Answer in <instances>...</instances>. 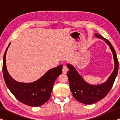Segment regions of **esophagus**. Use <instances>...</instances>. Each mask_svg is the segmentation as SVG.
<instances>
[{
  "mask_svg": "<svg viewBox=\"0 0 120 120\" xmlns=\"http://www.w3.org/2000/svg\"><path fill=\"white\" fill-rule=\"evenodd\" d=\"M68 71V68L66 67V66H64L63 68V73L64 74H66V73H67Z\"/></svg>",
  "mask_w": 120,
  "mask_h": 120,
  "instance_id": "esophagus-1",
  "label": "esophagus"
}]
</instances>
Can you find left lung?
Masks as SVG:
<instances>
[{
    "label": "left lung",
    "instance_id": "1",
    "mask_svg": "<svg viewBox=\"0 0 120 120\" xmlns=\"http://www.w3.org/2000/svg\"><path fill=\"white\" fill-rule=\"evenodd\" d=\"M96 37L104 40L110 46L113 54L114 69L106 81L99 85H91L85 81L72 65L68 64L69 70L67 72L70 90L74 98L82 104L90 105L98 102L107 95L116 79L119 70V61L116 52L111 42L100 35L95 34Z\"/></svg>",
    "mask_w": 120,
    "mask_h": 120
}]
</instances>
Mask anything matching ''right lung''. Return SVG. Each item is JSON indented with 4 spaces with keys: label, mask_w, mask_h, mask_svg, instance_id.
<instances>
[{
    "label": "right lung",
    "mask_w": 120,
    "mask_h": 120,
    "mask_svg": "<svg viewBox=\"0 0 120 120\" xmlns=\"http://www.w3.org/2000/svg\"><path fill=\"white\" fill-rule=\"evenodd\" d=\"M10 44L4 52L3 63V73L7 86L14 96L22 104L33 107L42 105L50 98L54 82L62 74L63 65L49 70L39 79L33 82H18L11 78L6 66V54Z\"/></svg>",
    "instance_id": "obj_1"
}]
</instances>
